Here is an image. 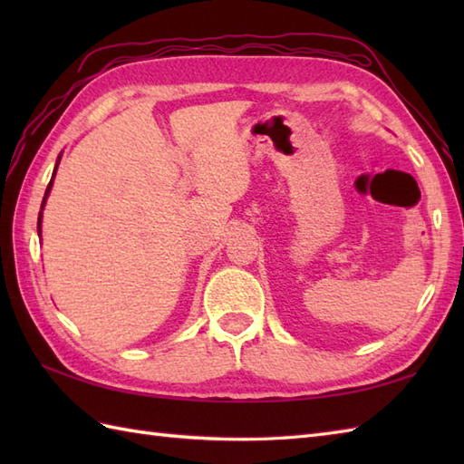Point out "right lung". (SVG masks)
<instances>
[{
  "instance_id": "obj_1",
  "label": "right lung",
  "mask_w": 464,
  "mask_h": 464,
  "mask_svg": "<svg viewBox=\"0 0 464 464\" xmlns=\"http://www.w3.org/2000/svg\"><path fill=\"white\" fill-rule=\"evenodd\" d=\"M59 160H62V155L57 157V163H55V169H53V177H55V171H57V165H59ZM53 177H52V181H49V185H47V189H45V197H44V203H42V211H44V205H45V199H47V195H49V191H52V185H53ZM42 211H39V217H37V229H42Z\"/></svg>"
}]
</instances>
